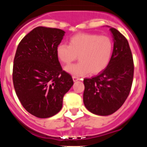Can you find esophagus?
I'll return each mask as SVG.
<instances>
[{"mask_svg":"<svg viewBox=\"0 0 147 147\" xmlns=\"http://www.w3.org/2000/svg\"><path fill=\"white\" fill-rule=\"evenodd\" d=\"M73 80H74V82H76L80 80V78L76 77V76H73Z\"/></svg>","mask_w":147,"mask_h":147,"instance_id":"34e87169","label":"esophagus"}]
</instances>
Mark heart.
<instances>
[{
    "instance_id": "obj_1",
    "label": "heart",
    "mask_w": 147,
    "mask_h": 147,
    "mask_svg": "<svg viewBox=\"0 0 147 147\" xmlns=\"http://www.w3.org/2000/svg\"><path fill=\"white\" fill-rule=\"evenodd\" d=\"M113 51V44L110 37L82 33L71 37L69 45L59 44L56 52L64 64H70L78 56L80 62L67 65L65 71L74 76H84L89 72L97 74L104 71L110 63Z\"/></svg>"
}]
</instances>
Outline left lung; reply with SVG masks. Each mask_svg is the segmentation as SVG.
<instances>
[{
    "instance_id": "obj_1",
    "label": "left lung",
    "mask_w": 147,
    "mask_h": 147,
    "mask_svg": "<svg viewBox=\"0 0 147 147\" xmlns=\"http://www.w3.org/2000/svg\"><path fill=\"white\" fill-rule=\"evenodd\" d=\"M110 31L114 42L110 63L98 75L84 80V105L98 115H111L121 107L130 92L134 74L128 41L117 29L110 27Z\"/></svg>"
}]
</instances>
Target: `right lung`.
I'll list each match as a JSON object with an SVG mask.
<instances>
[{
	"instance_id": "obj_1",
	"label": "right lung",
	"mask_w": 147,
	"mask_h": 147,
	"mask_svg": "<svg viewBox=\"0 0 147 147\" xmlns=\"http://www.w3.org/2000/svg\"><path fill=\"white\" fill-rule=\"evenodd\" d=\"M65 32L38 26L22 39L13 65V84L23 107L40 119L51 117L62 107L64 95L74 85L62 71L57 47Z\"/></svg>"
}]
</instances>
